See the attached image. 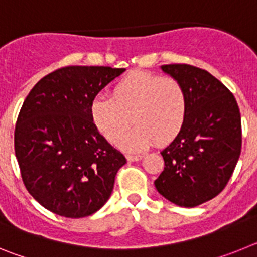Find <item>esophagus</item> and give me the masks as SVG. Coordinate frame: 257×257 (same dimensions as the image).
I'll return each instance as SVG.
<instances>
[{"instance_id":"1","label":"esophagus","mask_w":257,"mask_h":257,"mask_svg":"<svg viewBox=\"0 0 257 257\" xmlns=\"http://www.w3.org/2000/svg\"><path fill=\"white\" fill-rule=\"evenodd\" d=\"M128 162H135V161H140L143 158L142 154H127L126 156Z\"/></svg>"}]
</instances>
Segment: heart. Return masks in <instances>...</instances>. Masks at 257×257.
Masks as SVG:
<instances>
[{
  "label": "heart",
  "mask_w": 257,
  "mask_h": 257,
  "mask_svg": "<svg viewBox=\"0 0 257 257\" xmlns=\"http://www.w3.org/2000/svg\"><path fill=\"white\" fill-rule=\"evenodd\" d=\"M92 122L101 135L126 151H143L157 142L174 140L188 114V95L180 81L149 72H131L113 86L112 96L94 97L90 105Z\"/></svg>",
  "instance_id": "heart-1"
}]
</instances>
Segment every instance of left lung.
Masks as SVG:
<instances>
[{
  "instance_id": "8db88e82",
  "label": "left lung",
  "mask_w": 257,
  "mask_h": 257,
  "mask_svg": "<svg viewBox=\"0 0 257 257\" xmlns=\"http://www.w3.org/2000/svg\"><path fill=\"white\" fill-rule=\"evenodd\" d=\"M188 95V114L178 136L162 152L165 170L154 185L180 207H196L221 192L242 148L237 100L207 70L189 64L162 65Z\"/></svg>"
}]
</instances>
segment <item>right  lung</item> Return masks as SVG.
<instances>
[{
	"label": "right lung",
	"mask_w": 257,
	"mask_h": 257,
	"mask_svg": "<svg viewBox=\"0 0 257 257\" xmlns=\"http://www.w3.org/2000/svg\"><path fill=\"white\" fill-rule=\"evenodd\" d=\"M124 68H60L40 79L18 115L14 145L23 183L33 198L64 217L90 216L112 194L119 151L99 134L91 101Z\"/></svg>",
	"instance_id": "1"
}]
</instances>
